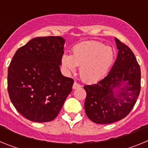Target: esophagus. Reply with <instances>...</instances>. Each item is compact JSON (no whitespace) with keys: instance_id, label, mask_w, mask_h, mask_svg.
Masks as SVG:
<instances>
[{"instance_id":"34e87169","label":"esophagus","mask_w":148,"mask_h":148,"mask_svg":"<svg viewBox=\"0 0 148 148\" xmlns=\"http://www.w3.org/2000/svg\"><path fill=\"white\" fill-rule=\"evenodd\" d=\"M82 87V86H81L79 84H78L77 82H74V84H73V90H75V89L79 88V87Z\"/></svg>"}]
</instances>
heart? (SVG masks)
I'll return each instance as SVG.
<instances>
[{"instance_id": "obj_1", "label": "heart", "mask_w": 148, "mask_h": 148, "mask_svg": "<svg viewBox=\"0 0 148 148\" xmlns=\"http://www.w3.org/2000/svg\"><path fill=\"white\" fill-rule=\"evenodd\" d=\"M115 58L114 50L103 44L91 40L75 45L72 55L61 57V66L66 75L76 71L79 66L81 78L87 83H95L102 79L108 73Z\"/></svg>"}]
</instances>
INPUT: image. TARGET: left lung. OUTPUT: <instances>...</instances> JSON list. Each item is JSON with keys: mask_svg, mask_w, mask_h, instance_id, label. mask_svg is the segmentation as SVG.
I'll return each instance as SVG.
<instances>
[{"mask_svg": "<svg viewBox=\"0 0 148 148\" xmlns=\"http://www.w3.org/2000/svg\"><path fill=\"white\" fill-rule=\"evenodd\" d=\"M118 56L108 75L84 87L86 115L93 122L107 125L122 119L135 105L140 92L141 71L127 46L115 38Z\"/></svg>", "mask_w": 148, "mask_h": 148, "instance_id": "left-lung-1", "label": "left lung"}]
</instances>
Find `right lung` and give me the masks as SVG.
Listing matches in <instances>:
<instances>
[{
  "label": "right lung",
  "mask_w": 148,
  "mask_h": 148,
  "mask_svg": "<svg viewBox=\"0 0 148 148\" xmlns=\"http://www.w3.org/2000/svg\"><path fill=\"white\" fill-rule=\"evenodd\" d=\"M65 40L37 37L16 51L8 69V92L15 109L35 122L53 121L71 92L73 79L61 74Z\"/></svg>",
  "instance_id": "right-lung-1"
}]
</instances>
